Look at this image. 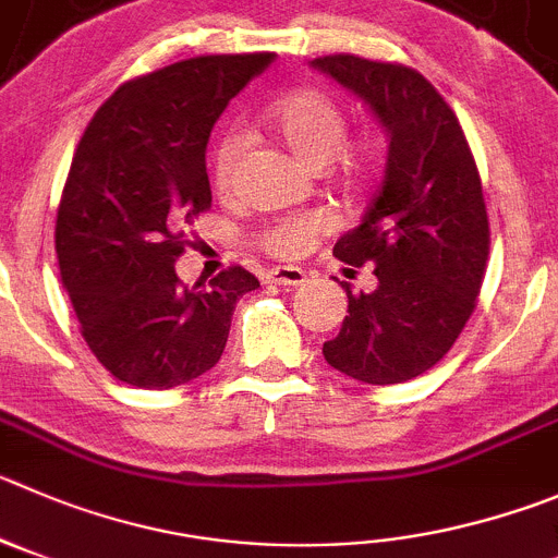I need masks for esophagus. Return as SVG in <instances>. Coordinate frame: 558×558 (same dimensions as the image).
I'll return each mask as SVG.
<instances>
[{
    "label": "esophagus",
    "instance_id": "esophagus-1",
    "mask_svg": "<svg viewBox=\"0 0 558 558\" xmlns=\"http://www.w3.org/2000/svg\"><path fill=\"white\" fill-rule=\"evenodd\" d=\"M267 280L275 286H289V289H296L308 280V275L300 267H275L267 272Z\"/></svg>",
    "mask_w": 558,
    "mask_h": 558
}]
</instances>
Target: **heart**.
Segmentation results:
<instances>
[{
  "label": "heart",
  "mask_w": 558,
  "mask_h": 558,
  "mask_svg": "<svg viewBox=\"0 0 558 558\" xmlns=\"http://www.w3.org/2000/svg\"><path fill=\"white\" fill-rule=\"evenodd\" d=\"M269 126L278 134L280 143L308 165V168H325L336 159L350 137V121L347 112L325 93H300L289 101L280 104L269 114ZM244 154V137L239 132H228L220 140L211 161V175H215L217 190L226 192L231 186L236 165ZM361 173V161H352V175ZM330 228V220L322 215L286 217V220L272 222L258 233V242L264 250L280 258H294L305 253L314 244L319 233Z\"/></svg>",
  "instance_id": "1"
}]
</instances>
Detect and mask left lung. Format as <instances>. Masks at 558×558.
<instances>
[{
	"label": "left lung",
	"instance_id": "obj_1",
	"mask_svg": "<svg viewBox=\"0 0 558 558\" xmlns=\"http://www.w3.org/2000/svg\"><path fill=\"white\" fill-rule=\"evenodd\" d=\"M361 98L388 134V161L361 222L332 253L374 264L377 289L352 294L322 355L368 385L429 372L462 332L482 289L490 228L468 140L440 93L413 68L332 54L311 60Z\"/></svg>",
	"mask_w": 558,
	"mask_h": 558
}]
</instances>
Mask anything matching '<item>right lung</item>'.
<instances>
[{
    "mask_svg": "<svg viewBox=\"0 0 558 558\" xmlns=\"http://www.w3.org/2000/svg\"><path fill=\"white\" fill-rule=\"evenodd\" d=\"M275 54H211L121 85L80 140L54 247L87 347L134 388L168 390L215 368L236 300L258 289L231 267L184 286L175 258L211 206L206 143L217 118Z\"/></svg>",
    "mask_w": 558,
    "mask_h": 558,
    "instance_id": "right-lung-1",
    "label": "right lung"
}]
</instances>
